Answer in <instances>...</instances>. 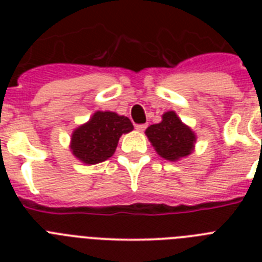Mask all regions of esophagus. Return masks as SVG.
Wrapping results in <instances>:
<instances>
[{"mask_svg": "<svg viewBox=\"0 0 262 262\" xmlns=\"http://www.w3.org/2000/svg\"><path fill=\"white\" fill-rule=\"evenodd\" d=\"M136 129L139 132H144L147 129V125H145V123H140V125H136Z\"/></svg>", "mask_w": 262, "mask_h": 262, "instance_id": "obj_1", "label": "esophagus"}]
</instances>
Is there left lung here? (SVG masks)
Returning <instances> with one entry per match:
<instances>
[{
	"instance_id": "1",
	"label": "left lung",
	"mask_w": 262,
	"mask_h": 262,
	"mask_svg": "<svg viewBox=\"0 0 262 262\" xmlns=\"http://www.w3.org/2000/svg\"><path fill=\"white\" fill-rule=\"evenodd\" d=\"M145 135L156 152L167 160H178L189 155L195 141L194 133L181 122L174 111L163 114L162 122L151 125Z\"/></svg>"
}]
</instances>
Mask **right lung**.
Wrapping results in <instances>:
<instances>
[{
  "instance_id": "obj_1",
  "label": "right lung",
  "mask_w": 262,
  "mask_h": 262,
  "mask_svg": "<svg viewBox=\"0 0 262 262\" xmlns=\"http://www.w3.org/2000/svg\"><path fill=\"white\" fill-rule=\"evenodd\" d=\"M130 130L133 125L127 117L96 111L85 125L73 132L71 149L83 163H100L113 156L119 137Z\"/></svg>"
}]
</instances>
